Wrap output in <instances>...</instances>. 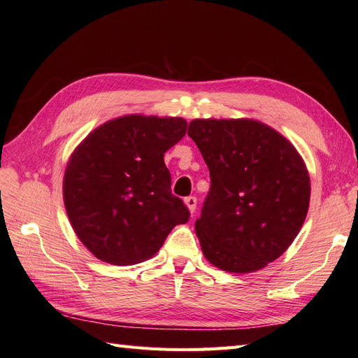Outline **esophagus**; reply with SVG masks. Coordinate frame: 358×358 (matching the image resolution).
I'll list each match as a JSON object with an SVG mask.
<instances>
[{"label": "esophagus", "instance_id": "34e87169", "mask_svg": "<svg viewBox=\"0 0 358 358\" xmlns=\"http://www.w3.org/2000/svg\"><path fill=\"white\" fill-rule=\"evenodd\" d=\"M185 204H186V208L189 209V212L194 214L195 209H196V199H195V196H186Z\"/></svg>", "mask_w": 358, "mask_h": 358}]
</instances>
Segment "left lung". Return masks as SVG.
I'll return each mask as SVG.
<instances>
[{
	"instance_id": "1",
	"label": "left lung",
	"mask_w": 358,
	"mask_h": 358,
	"mask_svg": "<svg viewBox=\"0 0 358 358\" xmlns=\"http://www.w3.org/2000/svg\"><path fill=\"white\" fill-rule=\"evenodd\" d=\"M187 135L210 173L195 222L204 257L232 273L266 268L292 245L309 209L310 180L299 150L250 118H196Z\"/></svg>"
}]
</instances>
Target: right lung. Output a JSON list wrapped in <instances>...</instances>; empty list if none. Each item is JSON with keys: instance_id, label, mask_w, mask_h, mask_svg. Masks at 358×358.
Listing matches in <instances>:
<instances>
[{"instance_id": "obj_1", "label": "right lung", "mask_w": 358, "mask_h": 358, "mask_svg": "<svg viewBox=\"0 0 358 358\" xmlns=\"http://www.w3.org/2000/svg\"><path fill=\"white\" fill-rule=\"evenodd\" d=\"M186 127L180 117L131 113L98 126L72 152L64 206L77 237L98 260L117 266L148 260L189 220L171 192L163 158Z\"/></svg>"}]
</instances>
